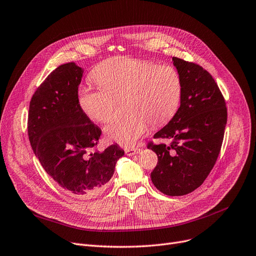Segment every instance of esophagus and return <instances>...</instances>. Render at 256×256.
Returning a JSON list of instances; mask_svg holds the SVG:
<instances>
[{"label":"esophagus","instance_id":"esophagus-1","mask_svg":"<svg viewBox=\"0 0 256 256\" xmlns=\"http://www.w3.org/2000/svg\"><path fill=\"white\" fill-rule=\"evenodd\" d=\"M140 148H127V149L125 150V153H126V155H128V156H132V155L140 153Z\"/></svg>","mask_w":256,"mask_h":256}]
</instances>
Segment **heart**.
Masks as SVG:
<instances>
[{"instance_id":"heart-1","label":"heart","mask_w":256,"mask_h":256,"mask_svg":"<svg viewBox=\"0 0 256 256\" xmlns=\"http://www.w3.org/2000/svg\"><path fill=\"white\" fill-rule=\"evenodd\" d=\"M98 84L78 88L81 110L90 120L105 123L114 112L116 99L124 96L129 110L105 127L106 136L131 147L147 133L149 124L162 125L177 112L182 96V79L176 68L149 59L118 56L105 60L92 72Z\"/></svg>"}]
</instances>
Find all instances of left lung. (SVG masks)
<instances>
[{"label":"left lung","instance_id":"obj_1","mask_svg":"<svg viewBox=\"0 0 256 256\" xmlns=\"http://www.w3.org/2000/svg\"><path fill=\"white\" fill-rule=\"evenodd\" d=\"M182 79L180 107L154 134L170 144L148 142L158 162L151 173L155 188L168 196H184L208 178L220 154L227 123L224 96L210 72L173 57Z\"/></svg>","mask_w":256,"mask_h":256}]
</instances>
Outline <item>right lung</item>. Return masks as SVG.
<instances>
[{
  "instance_id": "right-lung-1",
  "label": "right lung",
  "mask_w": 256,
  "mask_h": 256,
  "mask_svg": "<svg viewBox=\"0 0 256 256\" xmlns=\"http://www.w3.org/2000/svg\"><path fill=\"white\" fill-rule=\"evenodd\" d=\"M83 70L74 62L55 68L33 94L28 136L34 154L56 184L77 197L100 194L124 151L112 144L96 150L101 129L78 102Z\"/></svg>"
}]
</instances>
